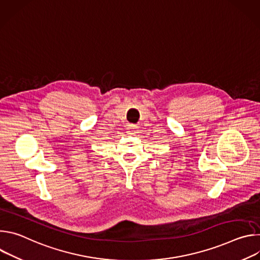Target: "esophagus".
I'll list each match as a JSON object with an SVG mask.
<instances>
[{"mask_svg": "<svg viewBox=\"0 0 260 260\" xmlns=\"http://www.w3.org/2000/svg\"><path fill=\"white\" fill-rule=\"evenodd\" d=\"M138 128H139V127H138L137 125L129 124V125H128V127H127V133H128L129 135H135V134H137Z\"/></svg>", "mask_w": 260, "mask_h": 260, "instance_id": "obj_1", "label": "esophagus"}]
</instances>
